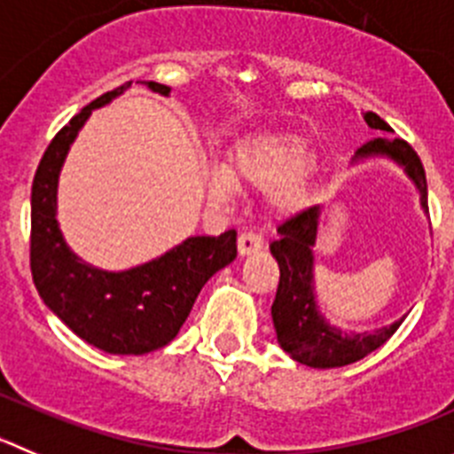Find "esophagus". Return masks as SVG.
<instances>
[{
    "mask_svg": "<svg viewBox=\"0 0 454 454\" xmlns=\"http://www.w3.org/2000/svg\"><path fill=\"white\" fill-rule=\"evenodd\" d=\"M262 247H264V241H262V237L255 235V232H241L239 239H237V251H239L241 257L262 251Z\"/></svg>",
    "mask_w": 454,
    "mask_h": 454,
    "instance_id": "obj_1",
    "label": "esophagus"
}]
</instances>
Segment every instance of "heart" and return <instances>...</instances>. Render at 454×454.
Segmentation results:
<instances>
[{
  "mask_svg": "<svg viewBox=\"0 0 454 454\" xmlns=\"http://www.w3.org/2000/svg\"><path fill=\"white\" fill-rule=\"evenodd\" d=\"M316 152L295 134H266L241 143L231 156L228 169H215L210 175V194L226 201L232 185L253 190H275L273 207L279 215L302 213L311 203V184L304 169L313 163Z\"/></svg>",
  "mask_w": 454,
  "mask_h": 454,
  "instance_id": "heart-1",
  "label": "heart"
}]
</instances>
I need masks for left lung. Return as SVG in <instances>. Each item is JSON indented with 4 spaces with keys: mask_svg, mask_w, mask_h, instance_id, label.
<instances>
[{
    "mask_svg": "<svg viewBox=\"0 0 454 454\" xmlns=\"http://www.w3.org/2000/svg\"><path fill=\"white\" fill-rule=\"evenodd\" d=\"M365 122L372 129L389 131V125L376 114L367 112ZM370 159H387L399 165L421 197L423 213H427V184L426 169L417 152L401 138L380 137L358 147L351 163H363ZM320 228V206H311L278 228V239L270 244V255L278 260L279 285L275 302L270 307L273 327L279 347L302 365L329 370L345 367L361 361L367 354L379 349L405 320L385 325L374 332H342L332 325L317 307L316 294V255L313 247Z\"/></svg>",
    "mask_w": 454,
    "mask_h": 454,
    "instance_id": "1",
    "label": "left lung"
}]
</instances>
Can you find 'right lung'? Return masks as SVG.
I'll return each mask as SVG.
<instances>
[{"label":"right lung","mask_w":454,"mask_h":454,"mask_svg":"<svg viewBox=\"0 0 454 454\" xmlns=\"http://www.w3.org/2000/svg\"><path fill=\"white\" fill-rule=\"evenodd\" d=\"M143 84L160 96L172 91L152 80ZM129 87L125 82L80 109L46 147L31 190V270L40 298L75 336L107 354L141 356L179 333L203 285L237 257V232L188 237L127 270H103L71 251L58 223L62 165L93 109Z\"/></svg>","instance_id":"add662e5"}]
</instances>
